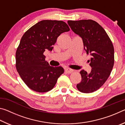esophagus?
<instances>
[{
    "instance_id": "obj_1",
    "label": "esophagus",
    "mask_w": 125,
    "mask_h": 125,
    "mask_svg": "<svg viewBox=\"0 0 125 125\" xmlns=\"http://www.w3.org/2000/svg\"><path fill=\"white\" fill-rule=\"evenodd\" d=\"M65 72H66L68 74L72 73L73 72V71L72 70V69H71L70 68H66V69H65Z\"/></svg>"
}]
</instances>
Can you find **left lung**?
<instances>
[{"label":"left lung","instance_id":"obj_1","mask_svg":"<svg viewBox=\"0 0 125 125\" xmlns=\"http://www.w3.org/2000/svg\"><path fill=\"white\" fill-rule=\"evenodd\" d=\"M72 31L82 38L84 48L91 57L89 73L80 72L82 80L77 85L78 90L90 93L98 90L110 75L114 64V48L105 30L92 20L68 21Z\"/></svg>","mask_w":125,"mask_h":125}]
</instances>
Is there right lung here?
<instances>
[{"instance_id": "right-lung-1", "label": "right lung", "mask_w": 125, "mask_h": 125, "mask_svg": "<svg viewBox=\"0 0 125 125\" xmlns=\"http://www.w3.org/2000/svg\"><path fill=\"white\" fill-rule=\"evenodd\" d=\"M70 30L63 21L42 20L23 35L16 52V68L24 83L33 91L52 89L64 72L62 67L50 66L43 54L51 51L61 33Z\"/></svg>"}]
</instances>
